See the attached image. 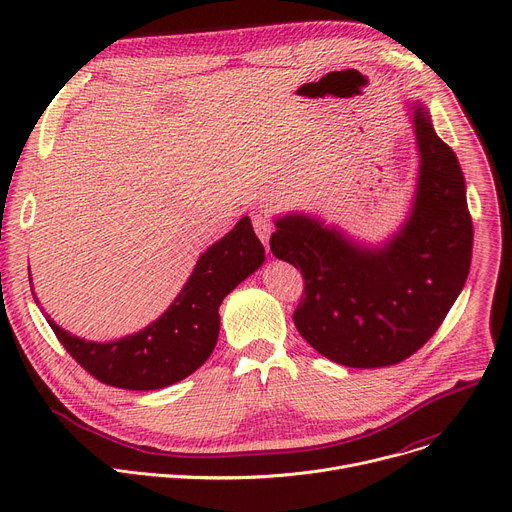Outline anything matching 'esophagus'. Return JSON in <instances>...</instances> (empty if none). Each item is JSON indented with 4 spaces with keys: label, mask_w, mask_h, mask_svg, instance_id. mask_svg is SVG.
<instances>
[{
    "label": "esophagus",
    "mask_w": 512,
    "mask_h": 512,
    "mask_svg": "<svg viewBox=\"0 0 512 512\" xmlns=\"http://www.w3.org/2000/svg\"><path fill=\"white\" fill-rule=\"evenodd\" d=\"M253 229H255L257 237L261 239V243L267 247L269 245V237L275 231V225H273L271 218L267 214H255L253 216Z\"/></svg>",
    "instance_id": "esophagus-1"
}]
</instances>
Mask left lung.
I'll return each mask as SVG.
<instances>
[{"instance_id":"obj_1","label":"left lung","mask_w":512,"mask_h":512,"mask_svg":"<svg viewBox=\"0 0 512 512\" xmlns=\"http://www.w3.org/2000/svg\"><path fill=\"white\" fill-rule=\"evenodd\" d=\"M421 156L413 212L383 251L348 245L308 216H285L269 245L304 275L294 312L302 338L352 369H379L415 354L442 326L472 261V216L460 162L415 109Z\"/></svg>"}]
</instances>
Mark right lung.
<instances>
[{
  "mask_svg": "<svg viewBox=\"0 0 512 512\" xmlns=\"http://www.w3.org/2000/svg\"><path fill=\"white\" fill-rule=\"evenodd\" d=\"M263 261L265 249L249 216H243L229 235L200 255L180 296L145 330L101 344L68 334L50 316L46 320L66 352L97 381L129 391L162 389L202 367L221 328L218 306Z\"/></svg>",
  "mask_w": 512,
  "mask_h": 512,
  "instance_id": "1",
  "label": "right lung"
}]
</instances>
